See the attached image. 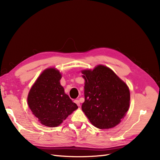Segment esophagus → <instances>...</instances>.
Segmentation results:
<instances>
[{
    "label": "esophagus",
    "mask_w": 160,
    "mask_h": 160,
    "mask_svg": "<svg viewBox=\"0 0 160 160\" xmlns=\"http://www.w3.org/2000/svg\"><path fill=\"white\" fill-rule=\"evenodd\" d=\"M74 103H76V105H78V106H80V101H79V100H78V99H76V100H74Z\"/></svg>",
    "instance_id": "34e87169"
}]
</instances>
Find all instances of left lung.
Masks as SVG:
<instances>
[{"instance_id":"left-lung-1","label":"left lung","mask_w":160,"mask_h":160,"mask_svg":"<svg viewBox=\"0 0 160 160\" xmlns=\"http://www.w3.org/2000/svg\"><path fill=\"white\" fill-rule=\"evenodd\" d=\"M85 79V101L82 109L93 126L110 128L117 125L128 110L130 92L112 70L98 65L82 72Z\"/></svg>"}]
</instances>
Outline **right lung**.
Returning <instances> with one entry per match:
<instances>
[{
	"instance_id": "right-lung-1",
	"label": "right lung",
	"mask_w": 160,
	"mask_h": 160,
	"mask_svg": "<svg viewBox=\"0 0 160 160\" xmlns=\"http://www.w3.org/2000/svg\"><path fill=\"white\" fill-rule=\"evenodd\" d=\"M61 74L55 68L44 70L31 88L28 97L29 108L42 125L55 127L62 122L78 106L64 93L60 84Z\"/></svg>"
}]
</instances>
